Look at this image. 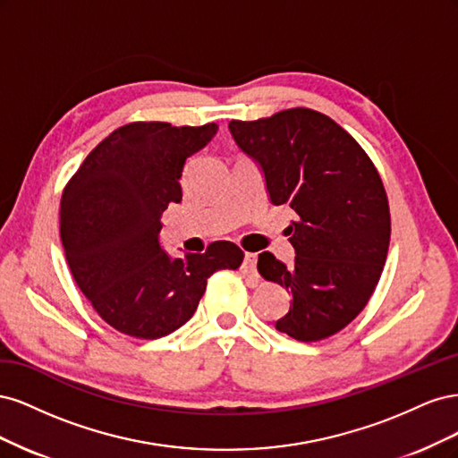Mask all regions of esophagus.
Here are the masks:
<instances>
[{"label": "esophagus", "instance_id": "34e87169", "mask_svg": "<svg viewBox=\"0 0 458 458\" xmlns=\"http://www.w3.org/2000/svg\"><path fill=\"white\" fill-rule=\"evenodd\" d=\"M256 263H258V256L252 252H246L242 261V271L246 275H256Z\"/></svg>", "mask_w": 458, "mask_h": 458}]
</instances>
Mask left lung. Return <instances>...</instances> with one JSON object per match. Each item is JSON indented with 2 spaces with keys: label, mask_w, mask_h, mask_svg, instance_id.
Segmentation results:
<instances>
[{
  "label": "left lung",
  "mask_w": 458,
  "mask_h": 458,
  "mask_svg": "<svg viewBox=\"0 0 458 458\" xmlns=\"http://www.w3.org/2000/svg\"><path fill=\"white\" fill-rule=\"evenodd\" d=\"M234 143L263 175L271 204H288L294 263L271 252L258 271L293 296L275 328L300 342L336 335L363 311L390 246V208L367 152L335 120L310 108L229 123Z\"/></svg>",
  "instance_id": "obj_1"
}]
</instances>
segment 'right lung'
<instances>
[{"mask_svg": "<svg viewBox=\"0 0 458 458\" xmlns=\"http://www.w3.org/2000/svg\"><path fill=\"white\" fill-rule=\"evenodd\" d=\"M216 133L217 123H128L89 152L63 192L68 267L95 311L122 335H170L197 311L212 273L242 263L244 252L229 241L183 258L160 242L164 210L183 199L179 179L187 160Z\"/></svg>", "mask_w": 458, "mask_h": 458, "instance_id": "1", "label": "right lung"}]
</instances>
